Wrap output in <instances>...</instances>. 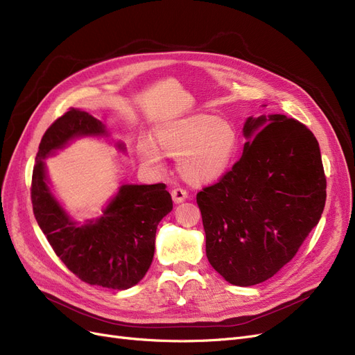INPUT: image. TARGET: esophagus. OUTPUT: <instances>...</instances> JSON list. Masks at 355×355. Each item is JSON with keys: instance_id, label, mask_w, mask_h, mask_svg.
Listing matches in <instances>:
<instances>
[{"instance_id": "1", "label": "esophagus", "mask_w": 355, "mask_h": 355, "mask_svg": "<svg viewBox=\"0 0 355 355\" xmlns=\"http://www.w3.org/2000/svg\"><path fill=\"white\" fill-rule=\"evenodd\" d=\"M172 198H173V202H175V204H180V202H183V201H185V200L188 198V193H187L185 189L175 188V189L172 191Z\"/></svg>"}]
</instances>
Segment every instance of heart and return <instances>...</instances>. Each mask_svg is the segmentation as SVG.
Here are the masks:
<instances>
[{"instance_id":"heart-1","label":"heart","mask_w":355,"mask_h":355,"mask_svg":"<svg viewBox=\"0 0 355 355\" xmlns=\"http://www.w3.org/2000/svg\"><path fill=\"white\" fill-rule=\"evenodd\" d=\"M153 141L137 145L139 163L153 173L166 170L164 157L176 158L180 178L191 185L222 179L235 162L239 133L232 121L205 113L166 120L153 129Z\"/></svg>"}]
</instances>
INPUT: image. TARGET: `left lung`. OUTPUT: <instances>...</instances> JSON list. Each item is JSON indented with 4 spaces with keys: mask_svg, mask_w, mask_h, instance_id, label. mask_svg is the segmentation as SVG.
Instances as JSON below:
<instances>
[{
    "mask_svg": "<svg viewBox=\"0 0 355 355\" xmlns=\"http://www.w3.org/2000/svg\"><path fill=\"white\" fill-rule=\"evenodd\" d=\"M239 162L197 193L205 254L226 282L252 286L289 263L326 201L319 142L285 114L250 116Z\"/></svg>",
    "mask_w": 355,
    "mask_h": 355,
    "instance_id": "1",
    "label": "left lung"
}]
</instances>
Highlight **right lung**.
Returning a JSON list of instances; mask_svg holds the SVG:
<instances>
[{
    "mask_svg": "<svg viewBox=\"0 0 355 355\" xmlns=\"http://www.w3.org/2000/svg\"><path fill=\"white\" fill-rule=\"evenodd\" d=\"M80 138L105 139L120 154L126 145L112 138L101 120L71 108L46 129L35 158L32 205L50 245L70 272L89 285L125 291L148 272L155 251V232L173 209L164 183H123L101 216L80 222L54 195L45 160Z\"/></svg>",
    "mask_w": 355,
    "mask_h": 355,
    "instance_id": "1",
    "label": "right lung"
}]
</instances>
